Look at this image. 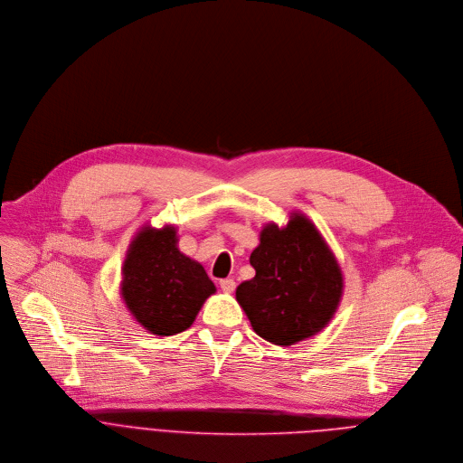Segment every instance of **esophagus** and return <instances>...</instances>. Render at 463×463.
<instances>
[{
    "instance_id": "1",
    "label": "esophagus",
    "mask_w": 463,
    "mask_h": 463,
    "mask_svg": "<svg viewBox=\"0 0 463 463\" xmlns=\"http://www.w3.org/2000/svg\"><path fill=\"white\" fill-rule=\"evenodd\" d=\"M219 285H221V288H222V292H226V294H232L233 290H235V281L232 279V277H228V279H221L219 281Z\"/></svg>"
}]
</instances>
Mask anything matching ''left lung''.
<instances>
[{
  "instance_id": "left-lung-1",
  "label": "left lung",
  "mask_w": 463,
  "mask_h": 463,
  "mask_svg": "<svg viewBox=\"0 0 463 463\" xmlns=\"http://www.w3.org/2000/svg\"><path fill=\"white\" fill-rule=\"evenodd\" d=\"M255 277L237 287V301L253 330L275 345L317 334L334 316L343 277L314 224L294 213L287 228L268 224L251 251Z\"/></svg>"
}]
</instances>
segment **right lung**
<instances>
[{
  "instance_id": "right-lung-1",
  "label": "right lung",
  "mask_w": 463,
  "mask_h": 463,
  "mask_svg": "<svg viewBox=\"0 0 463 463\" xmlns=\"http://www.w3.org/2000/svg\"><path fill=\"white\" fill-rule=\"evenodd\" d=\"M213 292L206 269L178 251L173 226L144 228L135 237L124 262L122 298L146 330L156 335L184 332Z\"/></svg>"
}]
</instances>
